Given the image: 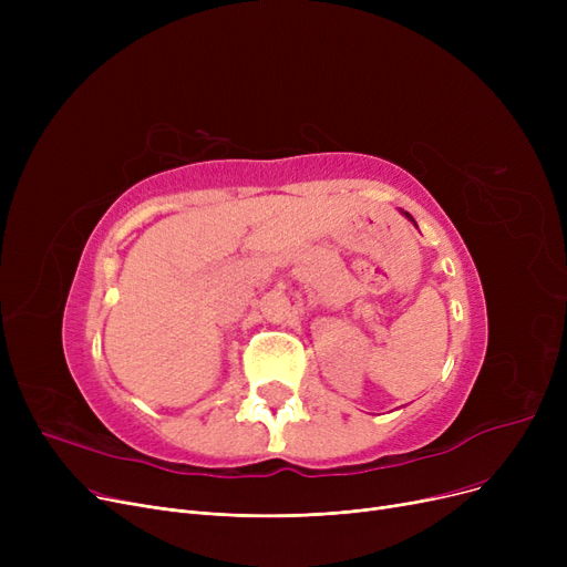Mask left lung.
<instances>
[{"label":"left lung","instance_id":"1","mask_svg":"<svg viewBox=\"0 0 567 567\" xmlns=\"http://www.w3.org/2000/svg\"><path fill=\"white\" fill-rule=\"evenodd\" d=\"M406 218H411V216H409V214H406ZM411 220H413V218H411Z\"/></svg>","mask_w":567,"mask_h":567}]
</instances>
